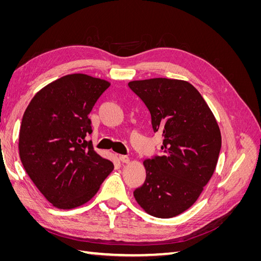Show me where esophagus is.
<instances>
[{
    "instance_id": "obj_1",
    "label": "esophagus",
    "mask_w": 261,
    "mask_h": 261,
    "mask_svg": "<svg viewBox=\"0 0 261 261\" xmlns=\"http://www.w3.org/2000/svg\"><path fill=\"white\" fill-rule=\"evenodd\" d=\"M118 160H120L121 162L123 163H127L129 161V158L127 155H123V154H120L118 155Z\"/></svg>"
}]
</instances>
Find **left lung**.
Returning <instances> with one entry per match:
<instances>
[{
  "label": "left lung",
  "mask_w": 261,
  "mask_h": 261,
  "mask_svg": "<svg viewBox=\"0 0 261 261\" xmlns=\"http://www.w3.org/2000/svg\"><path fill=\"white\" fill-rule=\"evenodd\" d=\"M128 86L149 110L153 133L163 137L161 153L144 161L146 179L134 197L149 215L175 217L197 200L215 172L219 126L201 94L187 82L152 78Z\"/></svg>",
  "instance_id": "left-lung-1"
}]
</instances>
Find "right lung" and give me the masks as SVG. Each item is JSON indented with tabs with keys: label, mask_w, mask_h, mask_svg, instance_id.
<instances>
[{
	"label": "right lung",
	"mask_w": 261,
	"mask_h": 261,
	"mask_svg": "<svg viewBox=\"0 0 261 261\" xmlns=\"http://www.w3.org/2000/svg\"><path fill=\"white\" fill-rule=\"evenodd\" d=\"M109 87L85 74L66 75L39 91L23 113L21 163L55 207L72 209L90 200L114 168L86 140L92 132L88 114Z\"/></svg>",
	"instance_id": "1"
}]
</instances>
